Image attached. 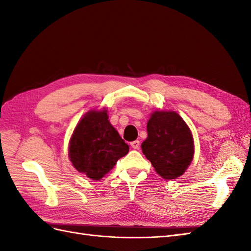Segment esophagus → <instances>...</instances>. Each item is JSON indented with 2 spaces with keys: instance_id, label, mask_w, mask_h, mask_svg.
<instances>
[{
  "instance_id": "34e87169",
  "label": "esophagus",
  "mask_w": 251,
  "mask_h": 251,
  "mask_svg": "<svg viewBox=\"0 0 251 251\" xmlns=\"http://www.w3.org/2000/svg\"><path fill=\"white\" fill-rule=\"evenodd\" d=\"M131 147L134 149V150H138L139 147H140V142L138 140H135L133 142H131Z\"/></svg>"
}]
</instances>
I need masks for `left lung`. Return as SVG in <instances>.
<instances>
[{
  "mask_svg": "<svg viewBox=\"0 0 251 251\" xmlns=\"http://www.w3.org/2000/svg\"><path fill=\"white\" fill-rule=\"evenodd\" d=\"M147 131L142 153L156 173L165 180L182 176L195 154L193 134L183 118L175 111H154L148 120Z\"/></svg>",
  "mask_w": 251,
  "mask_h": 251,
  "instance_id": "1",
  "label": "left lung"
}]
</instances>
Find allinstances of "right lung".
<instances>
[{"label":"right lung","mask_w":251,"mask_h":251,"mask_svg":"<svg viewBox=\"0 0 251 251\" xmlns=\"http://www.w3.org/2000/svg\"><path fill=\"white\" fill-rule=\"evenodd\" d=\"M128 146L109 121L108 110H90L75 126L69 141V159L89 179L100 180L127 154Z\"/></svg>","instance_id":"obj_1"}]
</instances>
